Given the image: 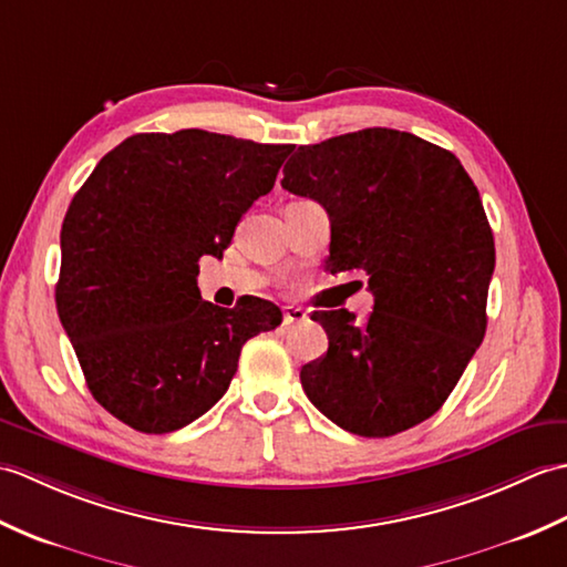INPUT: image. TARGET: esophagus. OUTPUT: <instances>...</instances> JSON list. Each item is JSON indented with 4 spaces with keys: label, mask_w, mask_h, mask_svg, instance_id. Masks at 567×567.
<instances>
[{
    "label": "esophagus",
    "mask_w": 567,
    "mask_h": 567,
    "mask_svg": "<svg viewBox=\"0 0 567 567\" xmlns=\"http://www.w3.org/2000/svg\"><path fill=\"white\" fill-rule=\"evenodd\" d=\"M307 319V311L299 307H285L282 309V327H292V323H299Z\"/></svg>",
    "instance_id": "esophagus-1"
}]
</instances>
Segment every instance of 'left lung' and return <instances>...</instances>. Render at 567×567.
I'll use <instances>...</instances> for the list:
<instances>
[{
  "instance_id": "left-lung-1",
  "label": "left lung",
  "mask_w": 567,
  "mask_h": 567,
  "mask_svg": "<svg viewBox=\"0 0 567 567\" xmlns=\"http://www.w3.org/2000/svg\"><path fill=\"white\" fill-rule=\"evenodd\" d=\"M282 187L331 216V272L363 270L370 317L315 311L329 351L299 372L323 416L368 439L433 416L487 329L495 238L461 161L406 131L299 146Z\"/></svg>"
}]
</instances>
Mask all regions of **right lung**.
<instances>
[{"mask_svg":"<svg viewBox=\"0 0 567 567\" xmlns=\"http://www.w3.org/2000/svg\"><path fill=\"white\" fill-rule=\"evenodd\" d=\"M295 146L202 128L118 143L72 197L60 231L58 317L87 388L141 433H171L221 400L240 348L280 327L265 299L204 302L199 258H221Z\"/></svg>","mask_w":567,"mask_h":567,"instance_id":"add662e5","label":"right lung"}]
</instances>
